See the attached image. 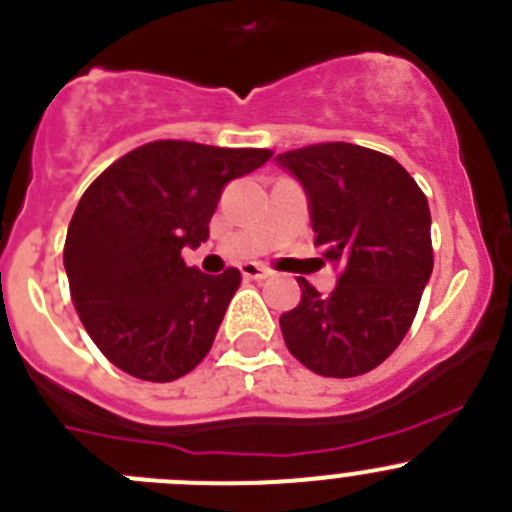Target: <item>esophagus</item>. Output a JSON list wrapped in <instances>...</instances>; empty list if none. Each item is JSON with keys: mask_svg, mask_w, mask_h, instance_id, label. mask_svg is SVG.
<instances>
[{"mask_svg": "<svg viewBox=\"0 0 512 512\" xmlns=\"http://www.w3.org/2000/svg\"><path fill=\"white\" fill-rule=\"evenodd\" d=\"M242 275H245L247 280H265L270 278L272 272L267 270V267L257 265V262H247V265H242Z\"/></svg>", "mask_w": 512, "mask_h": 512, "instance_id": "obj_1", "label": "esophagus"}]
</instances>
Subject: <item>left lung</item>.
Segmentation results:
<instances>
[{"instance_id":"1","label":"left lung","mask_w":512,"mask_h":512,"mask_svg":"<svg viewBox=\"0 0 512 512\" xmlns=\"http://www.w3.org/2000/svg\"><path fill=\"white\" fill-rule=\"evenodd\" d=\"M278 164L305 186L315 245L341 265L331 295L298 280L300 303L280 315L285 346L313 374H369L404 341L432 275L427 197L399 161L356 143H313Z\"/></svg>"}]
</instances>
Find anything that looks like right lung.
Masks as SVG:
<instances>
[{"instance_id": "1", "label": "right lung", "mask_w": 512, "mask_h": 512, "mask_svg": "<svg viewBox=\"0 0 512 512\" xmlns=\"http://www.w3.org/2000/svg\"><path fill=\"white\" fill-rule=\"evenodd\" d=\"M270 156V148L151 141L85 189L65 272L85 331L113 366L164 384L202 364L242 275L237 267L204 275L181 250L209 237L224 184Z\"/></svg>"}]
</instances>
